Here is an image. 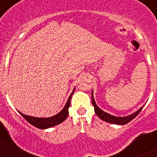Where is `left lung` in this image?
I'll return each mask as SVG.
<instances>
[{
  "label": "left lung",
  "instance_id": "obj_1",
  "mask_svg": "<svg viewBox=\"0 0 157 157\" xmlns=\"http://www.w3.org/2000/svg\"><path fill=\"white\" fill-rule=\"evenodd\" d=\"M91 99H92V103L93 106H94V111H95L96 114L98 116L99 118L102 120V121H105V122L107 123H110V124H118V125H124V124H127V123H129L130 121H131L132 120L134 119L135 117L138 115V114L140 113V111L142 110L143 107L140 108V109H138L136 112H135L134 113L131 114L130 116H127V117H114V116L110 115V114H108L106 113H105L104 111L102 110L101 109L97 106V105L96 104L95 100L94 99V96H93V92H92V96H91Z\"/></svg>",
  "mask_w": 157,
  "mask_h": 157
}]
</instances>
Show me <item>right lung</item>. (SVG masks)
<instances>
[{"label": "right lung", "mask_w": 157, "mask_h": 157, "mask_svg": "<svg viewBox=\"0 0 157 157\" xmlns=\"http://www.w3.org/2000/svg\"><path fill=\"white\" fill-rule=\"evenodd\" d=\"M74 90L71 93V95H70L67 102L63 109L59 113L54 116V117H48V118H38V117H30V116L24 115V114H23L21 112H19L20 114H21V116L24 117L29 124H30L31 125L34 126L35 127H37L39 129H47L54 127L56 125H58V124H61L62 122H63L66 120L68 114H69L68 109H69L70 106H71V99L73 94H74Z\"/></svg>", "instance_id": "add662e5"}]
</instances>
